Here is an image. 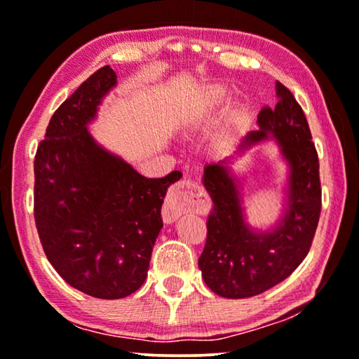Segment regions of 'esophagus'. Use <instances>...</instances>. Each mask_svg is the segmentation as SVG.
I'll return each instance as SVG.
<instances>
[{"label":"esophagus","mask_w":359,"mask_h":359,"mask_svg":"<svg viewBox=\"0 0 359 359\" xmlns=\"http://www.w3.org/2000/svg\"><path fill=\"white\" fill-rule=\"evenodd\" d=\"M198 198L195 184L190 180H182L179 184L172 185L169 190V195L165 196L164 206H163V219L164 222H174L182 212L189 211L191 206L195 205Z\"/></svg>","instance_id":"obj_1"}]
</instances>
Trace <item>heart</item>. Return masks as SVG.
Wrapping results in <instances>:
<instances>
[{
	"label": "heart",
	"mask_w": 359,
	"mask_h": 359,
	"mask_svg": "<svg viewBox=\"0 0 359 359\" xmlns=\"http://www.w3.org/2000/svg\"><path fill=\"white\" fill-rule=\"evenodd\" d=\"M224 95H226V92H224V88L221 87H212L210 92H208V101H211V103H219L224 98Z\"/></svg>",
	"instance_id": "b5f03b06"
}]
</instances>
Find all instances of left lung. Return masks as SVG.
<instances>
[{"mask_svg":"<svg viewBox=\"0 0 359 359\" xmlns=\"http://www.w3.org/2000/svg\"><path fill=\"white\" fill-rule=\"evenodd\" d=\"M276 108L264 106L258 130L240 140L238 151L272 137L288 164L287 200L277 226L256 231L245 219L238 180L231 159L208 164L203 185L212 200L205 250L198 259L203 279L224 298L259 295L285 280L311 248L320 216L318 151L302 106L290 90L276 82Z\"/></svg>","mask_w":359,"mask_h":359,"instance_id":"8db88e82","label":"left lung"}]
</instances>
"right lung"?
Segmentation results:
<instances>
[{
  "label": "right lung",
  "mask_w": 359,
  "mask_h": 359,
  "mask_svg": "<svg viewBox=\"0 0 359 359\" xmlns=\"http://www.w3.org/2000/svg\"><path fill=\"white\" fill-rule=\"evenodd\" d=\"M116 83L109 66L85 80L51 116L34 163V216L46 258L69 285L101 299L143 285L165 191L177 180V170L143 177L88 132Z\"/></svg>",
  "instance_id": "1"
}]
</instances>
